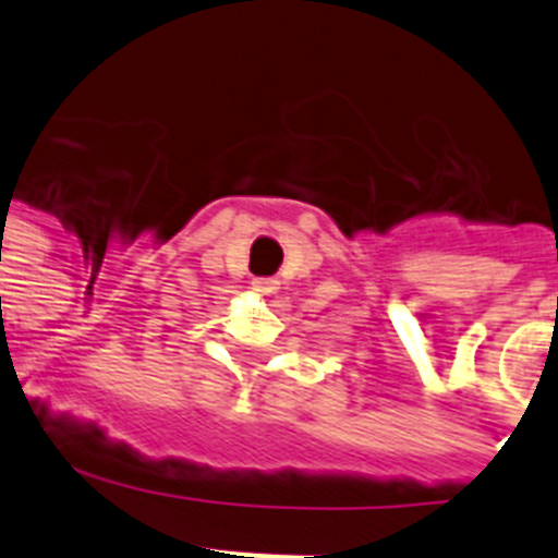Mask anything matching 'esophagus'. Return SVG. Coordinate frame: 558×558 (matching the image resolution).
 I'll return each instance as SVG.
<instances>
[{
  "instance_id": "1",
  "label": "esophagus",
  "mask_w": 558,
  "mask_h": 558,
  "mask_svg": "<svg viewBox=\"0 0 558 558\" xmlns=\"http://www.w3.org/2000/svg\"><path fill=\"white\" fill-rule=\"evenodd\" d=\"M251 284H254V290L259 295H270L279 290V279H276V276H259V279H254Z\"/></svg>"
}]
</instances>
